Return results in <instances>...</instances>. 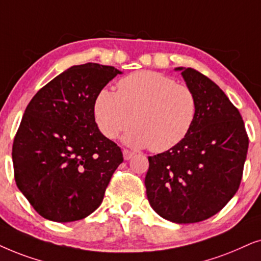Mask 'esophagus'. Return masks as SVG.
Returning a JSON list of instances; mask_svg holds the SVG:
<instances>
[{
    "instance_id": "obj_1",
    "label": "esophagus",
    "mask_w": 261,
    "mask_h": 261,
    "mask_svg": "<svg viewBox=\"0 0 261 261\" xmlns=\"http://www.w3.org/2000/svg\"><path fill=\"white\" fill-rule=\"evenodd\" d=\"M123 154H124V159L125 160H130L135 155V152L131 151V150H128V149H124Z\"/></svg>"
}]
</instances>
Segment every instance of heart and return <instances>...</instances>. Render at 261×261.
Returning a JSON list of instances; mask_svg holds the SVG:
<instances>
[{
  "instance_id": "obj_1",
  "label": "heart",
  "mask_w": 261,
  "mask_h": 261,
  "mask_svg": "<svg viewBox=\"0 0 261 261\" xmlns=\"http://www.w3.org/2000/svg\"><path fill=\"white\" fill-rule=\"evenodd\" d=\"M113 92L102 88L93 103L95 123L103 136L114 138L130 126L126 141L154 152L167 151L185 140L197 117L192 88L156 71L121 79Z\"/></svg>"
}]
</instances>
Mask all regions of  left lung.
Instances as JSON below:
<instances>
[{
	"label": "left lung",
	"instance_id": "1",
	"mask_svg": "<svg viewBox=\"0 0 261 261\" xmlns=\"http://www.w3.org/2000/svg\"><path fill=\"white\" fill-rule=\"evenodd\" d=\"M176 70L197 96V117L185 140L149 156L144 184L152 209L185 224L216 215L238 192L248 135L239 110L216 83L193 68Z\"/></svg>",
	"mask_w": 261,
	"mask_h": 261
}]
</instances>
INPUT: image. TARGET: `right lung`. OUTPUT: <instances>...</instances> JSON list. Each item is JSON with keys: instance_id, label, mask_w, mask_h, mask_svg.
Listing matches in <instances>:
<instances>
[{"instance_id": "obj_1", "label": "right lung", "mask_w": 261, "mask_h": 261, "mask_svg": "<svg viewBox=\"0 0 261 261\" xmlns=\"http://www.w3.org/2000/svg\"><path fill=\"white\" fill-rule=\"evenodd\" d=\"M114 67L74 65L38 90L13 142L16 186L40 216L82 220L98 209L123 152L95 123V95Z\"/></svg>"}]
</instances>
